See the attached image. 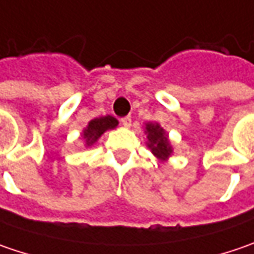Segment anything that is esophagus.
I'll return each mask as SVG.
<instances>
[{
	"mask_svg": "<svg viewBox=\"0 0 254 254\" xmlns=\"http://www.w3.org/2000/svg\"><path fill=\"white\" fill-rule=\"evenodd\" d=\"M121 124H122L125 127H130V125H132V119H130V116H125V118H122V119H121Z\"/></svg>",
	"mask_w": 254,
	"mask_h": 254,
	"instance_id": "esophagus-1",
	"label": "esophagus"
}]
</instances>
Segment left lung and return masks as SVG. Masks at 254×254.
Masks as SVG:
<instances>
[{
	"label": "left lung",
	"instance_id": "obj_1",
	"mask_svg": "<svg viewBox=\"0 0 254 254\" xmlns=\"http://www.w3.org/2000/svg\"><path fill=\"white\" fill-rule=\"evenodd\" d=\"M145 133L148 138V148L150 149V152L162 162L168 160L173 149H172L171 142L168 139L165 129L160 127L159 124L149 122L145 125Z\"/></svg>",
	"mask_w": 254,
	"mask_h": 254
}]
</instances>
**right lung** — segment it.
Returning a JSON list of instances; mask_svg holds the SVG:
<instances>
[{"mask_svg":"<svg viewBox=\"0 0 254 254\" xmlns=\"http://www.w3.org/2000/svg\"><path fill=\"white\" fill-rule=\"evenodd\" d=\"M116 127H118V121L114 116L106 115L101 116V118H95L88 124V127L83 129L82 138L85 140V145L92 146L95 142L105 133L106 130L114 129Z\"/></svg>","mask_w":254,"mask_h":254,"instance_id":"add662e5","label":"right lung"}]
</instances>
